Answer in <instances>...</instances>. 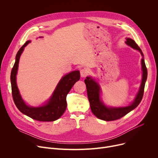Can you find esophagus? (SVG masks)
Instances as JSON below:
<instances>
[{"label": "esophagus", "instance_id": "obj_1", "mask_svg": "<svg viewBox=\"0 0 158 158\" xmlns=\"http://www.w3.org/2000/svg\"><path fill=\"white\" fill-rule=\"evenodd\" d=\"M80 73H81V76L82 77H85L87 76L88 72L85 69H82L80 70Z\"/></svg>", "mask_w": 158, "mask_h": 158}]
</instances>
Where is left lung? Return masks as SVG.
<instances>
[{
  "mask_svg": "<svg viewBox=\"0 0 158 158\" xmlns=\"http://www.w3.org/2000/svg\"><path fill=\"white\" fill-rule=\"evenodd\" d=\"M126 40V44L138 51L143 57L142 59V68L143 72L142 83H141L139 92L135 97V101L131 104L128 106L120 107H107L101 100L100 93L101 90L98 82L91 77H87L86 79L85 80L91 110L94 114L98 118L105 121H113L121 118L123 116L135 109L140 103L143 96L145 85L147 78V69L145 63L143 54L142 50L133 40L129 38H127Z\"/></svg>",
  "mask_w": 158,
  "mask_h": 158,
  "instance_id": "1",
  "label": "left lung"
}]
</instances>
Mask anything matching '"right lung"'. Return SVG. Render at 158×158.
<instances>
[{
  "mask_svg": "<svg viewBox=\"0 0 158 158\" xmlns=\"http://www.w3.org/2000/svg\"><path fill=\"white\" fill-rule=\"evenodd\" d=\"M31 41H27L19 49L15 58V63L11 73V83L12 96L14 102L20 112L30 118L41 122H52L60 118L66 110V95L76 82L80 79V72L79 70L73 71L65 75L57 84L52 95L48 101L44 106L40 107H31L24 102L20 94L16 85V74H17L20 57L23 51L24 47L27 46Z\"/></svg>",
  "mask_w": 158,
  "mask_h": 158,
  "instance_id": "obj_1",
  "label": "right lung"
}]
</instances>
